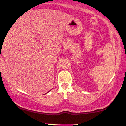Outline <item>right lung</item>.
I'll list each match as a JSON object with an SVG mask.
<instances>
[{
	"label": "right lung",
	"mask_w": 126,
	"mask_h": 126,
	"mask_svg": "<svg viewBox=\"0 0 126 126\" xmlns=\"http://www.w3.org/2000/svg\"><path fill=\"white\" fill-rule=\"evenodd\" d=\"M50 91H51V90H50ZM48 92H50V91H48ZM48 92H47V93H48Z\"/></svg>",
	"instance_id": "1"
}]
</instances>
